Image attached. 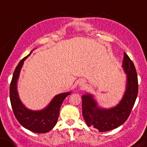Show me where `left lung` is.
Segmentation results:
<instances>
[{"label":"left lung","mask_w":147,"mask_h":147,"mask_svg":"<svg viewBox=\"0 0 147 147\" xmlns=\"http://www.w3.org/2000/svg\"><path fill=\"white\" fill-rule=\"evenodd\" d=\"M122 67L127 74L125 94L116 106L109 109L100 108L89 94L82 96V113L86 125L100 132H106L118 127L126 121L135 104L138 91V77L134 64L124 53Z\"/></svg>","instance_id":"1"}]
</instances>
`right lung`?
<instances>
[{
    "label": "right lung",
    "instance_id": "1",
    "mask_svg": "<svg viewBox=\"0 0 147 147\" xmlns=\"http://www.w3.org/2000/svg\"><path fill=\"white\" fill-rule=\"evenodd\" d=\"M30 54L20 61L14 70L10 83V101L14 116L22 127L34 133H45L51 130L57 123L62 102L68 95L70 94V92L56 95L50 104L41 111H31L26 108L19 98L17 83L24 61Z\"/></svg>",
    "mask_w": 147,
    "mask_h": 147
}]
</instances>
